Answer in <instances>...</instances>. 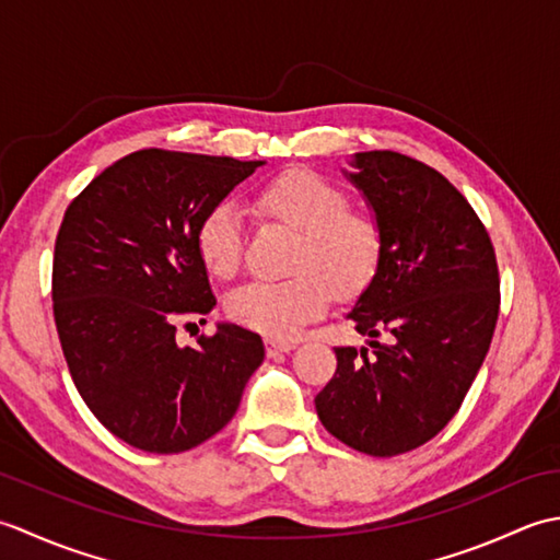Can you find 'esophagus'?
Listing matches in <instances>:
<instances>
[{"label": "esophagus", "mask_w": 560, "mask_h": 560, "mask_svg": "<svg viewBox=\"0 0 560 560\" xmlns=\"http://www.w3.org/2000/svg\"><path fill=\"white\" fill-rule=\"evenodd\" d=\"M295 347H299V343H295V341H273V339H269V341H267V353H269V355L289 353V351H293Z\"/></svg>", "instance_id": "34e87169"}]
</instances>
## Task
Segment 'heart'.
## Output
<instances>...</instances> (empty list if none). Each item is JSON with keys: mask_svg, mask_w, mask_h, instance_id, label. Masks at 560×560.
Returning a JSON list of instances; mask_svg holds the SVG:
<instances>
[{"mask_svg": "<svg viewBox=\"0 0 560 560\" xmlns=\"http://www.w3.org/2000/svg\"><path fill=\"white\" fill-rule=\"evenodd\" d=\"M259 217L299 233L281 281H255L225 301L233 323L271 339H289L327 311L331 293L353 299L371 287L385 259V233L371 213L351 209L335 183L311 168L271 177L255 195ZM195 247L211 277L229 281L243 265V221L229 201L209 207Z\"/></svg>", "mask_w": 560, "mask_h": 560, "instance_id": "b5f03b06", "label": "heart"}]
</instances>
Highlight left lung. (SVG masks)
<instances>
[{"label":"left lung","mask_w":560,"mask_h":560,"mask_svg":"<svg viewBox=\"0 0 560 560\" xmlns=\"http://www.w3.org/2000/svg\"><path fill=\"white\" fill-rule=\"evenodd\" d=\"M351 165L385 259L349 313L371 353L337 347L315 409L343 445L395 457L459 411L491 347L501 279L489 231L447 177L397 151L355 153Z\"/></svg>","instance_id":"8db88e82"}]
</instances>
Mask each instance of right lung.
Segmentation results:
<instances>
[{
  "instance_id": "1",
  "label": "right lung",
  "mask_w": 560,
  "mask_h": 560,
  "mask_svg": "<svg viewBox=\"0 0 560 560\" xmlns=\"http://www.w3.org/2000/svg\"><path fill=\"white\" fill-rule=\"evenodd\" d=\"M259 165L141 149L65 211L52 259L59 343L81 399L127 445L156 455L201 445L233 419L265 361L259 335L237 325L197 347L175 341V323L217 305L197 221Z\"/></svg>"
}]
</instances>
